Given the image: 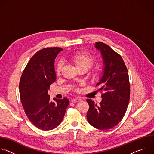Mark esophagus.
Segmentation results:
<instances>
[{"label": "esophagus", "mask_w": 154, "mask_h": 154, "mask_svg": "<svg viewBox=\"0 0 154 154\" xmlns=\"http://www.w3.org/2000/svg\"><path fill=\"white\" fill-rule=\"evenodd\" d=\"M81 101V99L80 98H74L73 99L71 100V102H73V103H76V102H79Z\"/></svg>", "instance_id": "esophagus-1"}]
</instances>
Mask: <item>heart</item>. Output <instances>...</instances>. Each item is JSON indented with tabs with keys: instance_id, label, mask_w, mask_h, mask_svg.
I'll return each instance as SVG.
<instances>
[{
	"instance_id": "heart-1",
	"label": "heart",
	"mask_w": 154,
	"mask_h": 154,
	"mask_svg": "<svg viewBox=\"0 0 154 154\" xmlns=\"http://www.w3.org/2000/svg\"><path fill=\"white\" fill-rule=\"evenodd\" d=\"M72 60L77 66V68L85 67L88 69L93 64L95 58L94 56L89 52H80L72 57ZM63 63L60 62L57 65V71L58 73H60L61 70Z\"/></svg>"
}]
</instances>
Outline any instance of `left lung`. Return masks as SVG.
Instances as JSON below:
<instances>
[{
  "mask_svg": "<svg viewBox=\"0 0 154 154\" xmlns=\"http://www.w3.org/2000/svg\"><path fill=\"white\" fill-rule=\"evenodd\" d=\"M95 46L100 51L105 64L103 75L96 85L99 86L102 99L99 105L86 99L89 104L86 117L94 127L108 130L116 126L125 114L130 100L129 77L119 54L102 42H96Z\"/></svg>",
  "mask_w": 154,
  "mask_h": 154,
  "instance_id": "1",
  "label": "left lung"
}]
</instances>
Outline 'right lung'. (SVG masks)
Wrapping results in <instances>:
<instances>
[{
	"instance_id": "add662e5",
	"label": "right lung",
	"mask_w": 154,
	"mask_h": 154,
	"mask_svg": "<svg viewBox=\"0 0 154 154\" xmlns=\"http://www.w3.org/2000/svg\"><path fill=\"white\" fill-rule=\"evenodd\" d=\"M60 48H46L38 51L29 60L21 75L19 94L26 115L32 123L42 130H51L62 121L69 101L48 94L50 85L56 80L54 61Z\"/></svg>"
}]
</instances>
